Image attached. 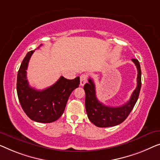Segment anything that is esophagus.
Instances as JSON below:
<instances>
[{
	"label": "esophagus",
	"mask_w": 160,
	"mask_h": 160,
	"mask_svg": "<svg viewBox=\"0 0 160 160\" xmlns=\"http://www.w3.org/2000/svg\"><path fill=\"white\" fill-rule=\"evenodd\" d=\"M87 80H88V76L85 74H82V75H80V85L83 86L85 83L87 82Z\"/></svg>",
	"instance_id": "34e87169"
}]
</instances>
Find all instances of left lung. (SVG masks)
<instances>
[{
  "instance_id": "1",
  "label": "left lung",
  "mask_w": 160,
  "mask_h": 160,
  "mask_svg": "<svg viewBox=\"0 0 160 160\" xmlns=\"http://www.w3.org/2000/svg\"><path fill=\"white\" fill-rule=\"evenodd\" d=\"M132 61L136 64L138 70L137 87L132 92L130 100L120 107H108L100 102L96 96L95 84L91 78L88 79V82L85 84V103L88 118L97 127L107 128L120 124L128 118L133 109L141 91V70L138 61L136 58H132Z\"/></svg>"
}]
</instances>
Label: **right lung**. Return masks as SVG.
<instances>
[{"mask_svg":"<svg viewBox=\"0 0 160 160\" xmlns=\"http://www.w3.org/2000/svg\"><path fill=\"white\" fill-rule=\"evenodd\" d=\"M34 51L27 53L18 71V98L24 112L31 120L42 123L53 122L64 113L69 96L79 87L80 78L67 80L62 76L53 85L42 91L30 87L27 79L26 70Z\"/></svg>","mask_w":160,"mask_h":160,"instance_id":"add662e5","label":"right lung"}]
</instances>
